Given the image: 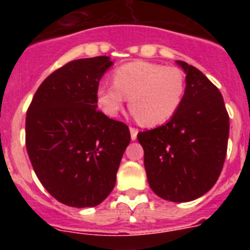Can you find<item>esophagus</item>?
<instances>
[{
	"mask_svg": "<svg viewBox=\"0 0 250 250\" xmlns=\"http://www.w3.org/2000/svg\"><path fill=\"white\" fill-rule=\"evenodd\" d=\"M138 129H135V127H130V135H131L132 140H136V138H138Z\"/></svg>",
	"mask_w": 250,
	"mask_h": 250,
	"instance_id": "34e87169",
	"label": "esophagus"
}]
</instances>
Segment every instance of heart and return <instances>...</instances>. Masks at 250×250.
<instances>
[{
	"instance_id": "1",
	"label": "heart",
	"mask_w": 250,
	"mask_h": 250,
	"mask_svg": "<svg viewBox=\"0 0 250 250\" xmlns=\"http://www.w3.org/2000/svg\"><path fill=\"white\" fill-rule=\"evenodd\" d=\"M114 85H100L96 103L101 111L115 118L129 98L132 115L145 126L163 125L179 111L187 90L180 68L136 60L112 74Z\"/></svg>"
}]
</instances>
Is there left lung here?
Returning a JSON list of instances; mask_svg holds the SVG:
<instances>
[{
	"mask_svg": "<svg viewBox=\"0 0 250 250\" xmlns=\"http://www.w3.org/2000/svg\"><path fill=\"white\" fill-rule=\"evenodd\" d=\"M187 74L179 111L165 125L140 131L152 191L175 203L198 199L216 183L224 165L229 115L215 85L202 71L176 61Z\"/></svg>",
	"mask_w": 250,
	"mask_h": 250,
	"instance_id": "8db88e82",
	"label": "left lung"
}]
</instances>
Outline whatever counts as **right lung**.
<instances>
[{
  "instance_id": "add662e5",
  "label": "right lung",
  "mask_w": 250,
  "mask_h": 250,
  "mask_svg": "<svg viewBox=\"0 0 250 250\" xmlns=\"http://www.w3.org/2000/svg\"><path fill=\"white\" fill-rule=\"evenodd\" d=\"M110 57L75 60L45 79L26 114V149L37 178L62 204L96 207L116 183L129 127L98 110Z\"/></svg>"
}]
</instances>
